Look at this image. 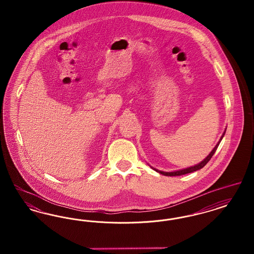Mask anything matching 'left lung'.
I'll list each match as a JSON object with an SVG mask.
<instances>
[{"instance_id": "1", "label": "left lung", "mask_w": 254, "mask_h": 254, "mask_svg": "<svg viewBox=\"0 0 254 254\" xmlns=\"http://www.w3.org/2000/svg\"><path fill=\"white\" fill-rule=\"evenodd\" d=\"M226 129H227V128H226ZM226 129H225L224 133L222 134V136H221V138H220L217 145L214 146V148L210 151V153H209L202 162H200L199 164H197V165H195V166L190 167V168H186V169H179V170H175V171H170V172H167V171H163V170H159V169H154V168H152L151 166H149V167H150L151 169H154L155 171L159 172L160 174L165 175V176H180V175H184V174H187V173H190V172H193V171H196V170H199V169H201L202 168L205 167V165L207 164V162L211 159V157L213 156V154L215 153V151H216V149H217L218 145L220 144V142L222 141V139H223V137H224V135H225V133H226Z\"/></svg>"}]
</instances>
